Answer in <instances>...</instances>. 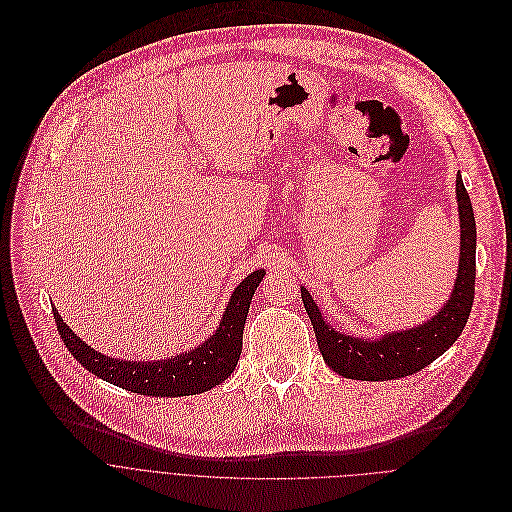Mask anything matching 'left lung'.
<instances>
[{"instance_id": "left-lung-1", "label": "left lung", "mask_w": 512, "mask_h": 512, "mask_svg": "<svg viewBox=\"0 0 512 512\" xmlns=\"http://www.w3.org/2000/svg\"><path fill=\"white\" fill-rule=\"evenodd\" d=\"M456 193L462 228L458 278L450 300L428 323L412 331L385 335L379 341H361L331 329L323 321L311 292L300 288L321 355L335 373L361 381H385L414 375L446 353L462 335L472 311L476 286V222L470 195L460 173L456 177Z\"/></svg>"}]
</instances>
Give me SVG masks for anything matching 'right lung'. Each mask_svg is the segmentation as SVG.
Instances as JSON below:
<instances>
[{
  "mask_svg": "<svg viewBox=\"0 0 512 512\" xmlns=\"http://www.w3.org/2000/svg\"><path fill=\"white\" fill-rule=\"evenodd\" d=\"M264 274V270H256L240 282L228 302V309L220 321V329L206 343L167 361L133 363L96 353L66 327L56 309H52V313L58 335L70 355L96 377L137 395H195L220 385L236 369L242 353V337L250 302Z\"/></svg>",
  "mask_w": 512,
  "mask_h": 512,
  "instance_id": "add662e5",
  "label": "right lung"
}]
</instances>
